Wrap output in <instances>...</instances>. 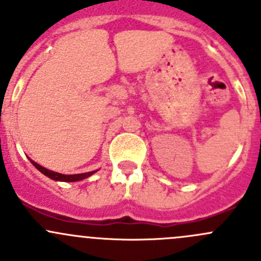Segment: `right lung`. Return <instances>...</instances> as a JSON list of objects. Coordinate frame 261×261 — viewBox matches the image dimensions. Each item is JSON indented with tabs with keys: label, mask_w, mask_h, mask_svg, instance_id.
<instances>
[{
	"label": "right lung",
	"mask_w": 261,
	"mask_h": 261,
	"mask_svg": "<svg viewBox=\"0 0 261 261\" xmlns=\"http://www.w3.org/2000/svg\"><path fill=\"white\" fill-rule=\"evenodd\" d=\"M30 162L33 163L34 167H35L36 169H38V170H40V172L43 173L44 175H46V177H49L50 179H53V180H59V181H78V180L86 179V178L91 177L92 174H94V173L97 172V170H93V172L82 173V174H70V175H65V174H62V173H57V172H53V170L46 169V168L41 167V165H39L38 163L33 162V160H31V159H30Z\"/></svg>",
	"instance_id": "obj_1"
}]
</instances>
